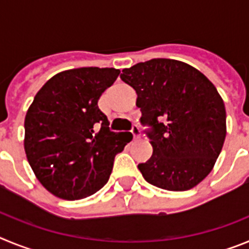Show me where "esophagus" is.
Returning a JSON list of instances; mask_svg holds the SVG:
<instances>
[{
	"label": "esophagus",
	"mask_w": 249,
	"mask_h": 249,
	"mask_svg": "<svg viewBox=\"0 0 249 249\" xmlns=\"http://www.w3.org/2000/svg\"><path fill=\"white\" fill-rule=\"evenodd\" d=\"M131 133L133 135V140H140L141 138V129L137 124H135V126L132 127Z\"/></svg>",
	"instance_id": "esophagus-1"
}]
</instances>
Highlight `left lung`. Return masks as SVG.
I'll return each instance as SVG.
<instances>
[{"instance_id": "obj_1", "label": "left lung", "mask_w": 249, "mask_h": 249, "mask_svg": "<svg viewBox=\"0 0 249 249\" xmlns=\"http://www.w3.org/2000/svg\"><path fill=\"white\" fill-rule=\"evenodd\" d=\"M137 93L141 124L153 153L138 169L148 183L187 191L212 171L226 138V108L213 83L187 63L153 58L124 68Z\"/></svg>"}]
</instances>
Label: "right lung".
<instances>
[{
  "label": "right lung",
  "mask_w": 249,
  "mask_h": 249,
  "mask_svg": "<svg viewBox=\"0 0 249 249\" xmlns=\"http://www.w3.org/2000/svg\"><path fill=\"white\" fill-rule=\"evenodd\" d=\"M116 68L82 67L53 76L37 92L25 118V151L46 190L59 198H85L100 191L116 155L132 140L112 132L98 108L105 89L117 80Z\"/></svg>",
  "instance_id": "1"
}]
</instances>
